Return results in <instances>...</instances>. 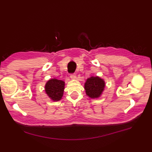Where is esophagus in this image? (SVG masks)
I'll return each mask as SVG.
<instances>
[{
	"instance_id": "obj_1",
	"label": "esophagus",
	"mask_w": 152,
	"mask_h": 152,
	"mask_svg": "<svg viewBox=\"0 0 152 152\" xmlns=\"http://www.w3.org/2000/svg\"><path fill=\"white\" fill-rule=\"evenodd\" d=\"M70 78L72 79H76V74L74 73H72V74H70Z\"/></svg>"
}]
</instances>
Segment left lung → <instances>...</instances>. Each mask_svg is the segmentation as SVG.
I'll list each match as a JSON object with an SVG mask.
<instances>
[{
    "mask_svg": "<svg viewBox=\"0 0 152 152\" xmlns=\"http://www.w3.org/2000/svg\"><path fill=\"white\" fill-rule=\"evenodd\" d=\"M105 86L104 80L99 77H91L87 79L84 88L86 94L91 98H99L102 94Z\"/></svg>",
    "mask_w": 152,
    "mask_h": 152,
    "instance_id": "obj_1",
    "label": "left lung"
}]
</instances>
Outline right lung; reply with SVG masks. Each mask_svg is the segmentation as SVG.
Here are the masks:
<instances>
[{
    "mask_svg": "<svg viewBox=\"0 0 152 152\" xmlns=\"http://www.w3.org/2000/svg\"><path fill=\"white\" fill-rule=\"evenodd\" d=\"M65 89V82L56 79L48 80L45 86V93L54 102L60 100Z\"/></svg>",
    "mask_w": 152,
    "mask_h": 152,
    "instance_id": "1",
    "label": "right lung"
}]
</instances>
